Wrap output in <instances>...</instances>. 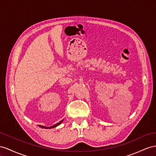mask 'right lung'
Returning <instances> with one entry per match:
<instances>
[{"mask_svg":"<svg viewBox=\"0 0 156 156\" xmlns=\"http://www.w3.org/2000/svg\"><path fill=\"white\" fill-rule=\"evenodd\" d=\"M63 121V119L62 120V121H60L59 122H58V123H57V124H55V125H53V126H42V125H38L39 127H41V128H42V129H53V128H55V127H56V126H58L59 125H61V124L62 123V122Z\"/></svg>","mask_w":156,"mask_h":156,"instance_id":"1","label":"right lung"}]
</instances>
